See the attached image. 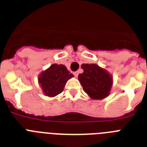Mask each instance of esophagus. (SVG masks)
<instances>
[{
  "label": "esophagus",
  "mask_w": 147,
  "mask_h": 147,
  "mask_svg": "<svg viewBox=\"0 0 147 147\" xmlns=\"http://www.w3.org/2000/svg\"><path fill=\"white\" fill-rule=\"evenodd\" d=\"M74 76H76V77H77V76H78V71H75V72H74Z\"/></svg>",
  "instance_id": "obj_1"
}]
</instances>
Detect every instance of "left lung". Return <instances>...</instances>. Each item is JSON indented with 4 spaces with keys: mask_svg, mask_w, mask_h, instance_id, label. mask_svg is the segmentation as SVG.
<instances>
[{
    "mask_svg": "<svg viewBox=\"0 0 147 147\" xmlns=\"http://www.w3.org/2000/svg\"><path fill=\"white\" fill-rule=\"evenodd\" d=\"M84 72L78 75L83 90L93 100H102L109 96L113 85V77L96 64H82Z\"/></svg>",
    "mask_w": 147,
    "mask_h": 147,
    "instance_id": "left-lung-1",
    "label": "left lung"
}]
</instances>
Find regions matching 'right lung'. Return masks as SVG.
<instances>
[{"label":"right lung","mask_w":147,"mask_h":147,"mask_svg":"<svg viewBox=\"0 0 147 147\" xmlns=\"http://www.w3.org/2000/svg\"><path fill=\"white\" fill-rule=\"evenodd\" d=\"M73 75L64 65L53 64L38 77V82L44 94L47 96L53 97L63 92L66 82Z\"/></svg>","instance_id":"right-lung-1"}]
</instances>
